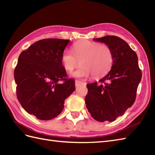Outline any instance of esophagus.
Returning a JSON list of instances; mask_svg holds the SVG:
<instances>
[{"instance_id": "obj_1", "label": "esophagus", "mask_w": 155, "mask_h": 155, "mask_svg": "<svg viewBox=\"0 0 155 155\" xmlns=\"http://www.w3.org/2000/svg\"><path fill=\"white\" fill-rule=\"evenodd\" d=\"M82 84H84L83 82H81L80 81H75V86H78L79 85Z\"/></svg>"}]
</instances>
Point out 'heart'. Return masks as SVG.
<instances>
[{
  "instance_id": "1",
  "label": "heart",
  "mask_w": 155,
  "mask_h": 155,
  "mask_svg": "<svg viewBox=\"0 0 155 155\" xmlns=\"http://www.w3.org/2000/svg\"><path fill=\"white\" fill-rule=\"evenodd\" d=\"M73 51L65 50L61 55V62L66 71L71 72L79 65L73 75L77 78H87L93 74L94 77L105 76L111 70L114 55L111 48L105 44H100L88 40L75 42Z\"/></svg>"
}]
</instances>
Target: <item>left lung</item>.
Instances as JSON below:
<instances>
[{"label":"left lung","instance_id":"8db88e82","mask_svg":"<svg viewBox=\"0 0 155 155\" xmlns=\"http://www.w3.org/2000/svg\"><path fill=\"white\" fill-rule=\"evenodd\" d=\"M94 41L104 42L111 48L114 63L111 70L99 81L87 84L86 108L98 122H112L122 116L136 100L141 79L137 55L124 40L108 35Z\"/></svg>","mask_w":155,"mask_h":155}]
</instances>
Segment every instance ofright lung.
Instances as JSON below:
<instances>
[{
    "mask_svg": "<svg viewBox=\"0 0 155 155\" xmlns=\"http://www.w3.org/2000/svg\"><path fill=\"white\" fill-rule=\"evenodd\" d=\"M69 40H40L23 51L14 69L16 95L22 107L42 120L56 117L74 90L67 77L61 55ZM60 81L62 83H59Z\"/></svg>",
    "mask_w": 155,
    "mask_h": 155,
    "instance_id": "obj_1",
    "label": "right lung"
}]
</instances>
